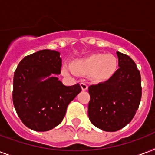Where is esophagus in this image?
Returning <instances> with one entry per match:
<instances>
[{"label":"esophagus","mask_w":155,"mask_h":155,"mask_svg":"<svg viewBox=\"0 0 155 155\" xmlns=\"http://www.w3.org/2000/svg\"><path fill=\"white\" fill-rule=\"evenodd\" d=\"M80 86H81V87H82V90H84V91H85V90L87 89V84H86L85 82H82L81 84H80Z\"/></svg>","instance_id":"34e87169"}]
</instances>
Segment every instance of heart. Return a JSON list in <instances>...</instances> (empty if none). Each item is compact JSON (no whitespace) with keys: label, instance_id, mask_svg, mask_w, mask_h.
Instances as JSON below:
<instances>
[{"label":"heart","instance_id":"heart-1","mask_svg":"<svg viewBox=\"0 0 155 155\" xmlns=\"http://www.w3.org/2000/svg\"><path fill=\"white\" fill-rule=\"evenodd\" d=\"M117 59L113 54H93L78 61L73 65L74 70L92 75L98 80H108L115 73Z\"/></svg>","mask_w":155,"mask_h":155}]
</instances>
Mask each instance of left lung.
<instances>
[{
  "label": "left lung",
  "instance_id": "1",
  "mask_svg": "<svg viewBox=\"0 0 155 155\" xmlns=\"http://www.w3.org/2000/svg\"><path fill=\"white\" fill-rule=\"evenodd\" d=\"M119 68L108 80L88 87V117L101 130L115 132L132 120L142 98L141 75L134 61L117 52Z\"/></svg>",
  "mask_w": 155,
  "mask_h": 155
}]
</instances>
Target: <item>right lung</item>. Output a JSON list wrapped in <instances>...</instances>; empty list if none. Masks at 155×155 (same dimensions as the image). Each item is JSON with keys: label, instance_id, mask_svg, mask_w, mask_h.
<instances>
[{"label": "right lung", "instance_id": "obj_1", "mask_svg": "<svg viewBox=\"0 0 155 155\" xmlns=\"http://www.w3.org/2000/svg\"><path fill=\"white\" fill-rule=\"evenodd\" d=\"M55 51L42 50L25 56L14 71L13 102L23 124L31 130L44 132L59 125L68 104L81 91L79 84L64 86L57 77L62 60Z\"/></svg>", "mask_w": 155, "mask_h": 155}]
</instances>
